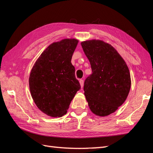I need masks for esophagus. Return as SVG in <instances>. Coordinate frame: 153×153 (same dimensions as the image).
I'll list each match as a JSON object with an SVG mask.
<instances>
[{"instance_id":"34e87169","label":"esophagus","mask_w":153,"mask_h":153,"mask_svg":"<svg viewBox=\"0 0 153 153\" xmlns=\"http://www.w3.org/2000/svg\"><path fill=\"white\" fill-rule=\"evenodd\" d=\"M79 82H80V86H81V87L82 88L83 87V86H84V80H79Z\"/></svg>"}]
</instances>
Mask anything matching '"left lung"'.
<instances>
[{
    "instance_id": "left-lung-1",
    "label": "left lung",
    "mask_w": 153,
    "mask_h": 153,
    "mask_svg": "<svg viewBox=\"0 0 153 153\" xmlns=\"http://www.w3.org/2000/svg\"><path fill=\"white\" fill-rule=\"evenodd\" d=\"M81 45L92 72L84 82L88 105L95 115L107 116L128 96L131 83L128 67L117 51L102 40H87Z\"/></svg>"
}]
</instances>
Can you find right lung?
<instances>
[{"label": "right lung", "instance_id": "obj_1", "mask_svg": "<svg viewBox=\"0 0 153 153\" xmlns=\"http://www.w3.org/2000/svg\"><path fill=\"white\" fill-rule=\"evenodd\" d=\"M78 43V40L74 38L52 43L31 69L29 79L31 96L38 108L48 116L65 115L80 89L71 62Z\"/></svg>", "mask_w": 153, "mask_h": 153}]
</instances>
